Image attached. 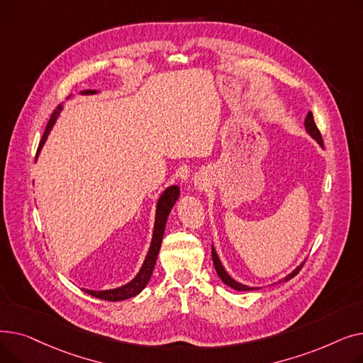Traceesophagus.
Here are the masks:
<instances>
[{
    "instance_id": "esophagus-1",
    "label": "esophagus",
    "mask_w": 363,
    "mask_h": 363,
    "mask_svg": "<svg viewBox=\"0 0 363 363\" xmlns=\"http://www.w3.org/2000/svg\"><path fill=\"white\" fill-rule=\"evenodd\" d=\"M194 185H196L197 188H203V186H204V179H201V177H196V178H194Z\"/></svg>"
}]
</instances>
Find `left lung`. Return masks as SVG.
Masks as SVG:
<instances>
[{"instance_id": "left-lung-1", "label": "left lung", "mask_w": 363, "mask_h": 363, "mask_svg": "<svg viewBox=\"0 0 363 363\" xmlns=\"http://www.w3.org/2000/svg\"><path fill=\"white\" fill-rule=\"evenodd\" d=\"M304 128H306V132L309 133V135L320 145V147H323V141H322V135H320V132H319V129L316 128V123H315V121H313V114H312V111H309L308 113V116H306V119H304ZM212 259H213V264H215V269H216V274L219 275V278L222 279V282L223 284H226L228 287H231V289H234V290H238V291H252V290H259V289H255V287H249V285H244V284H241V282H238V281H235L234 278H231L230 275H228V272L225 271V268L222 266V263H220V260H219V256H218V253H216V250H215V247L212 245ZM303 264H304V262L300 264V266H297V268L290 274V275H287L284 278V281H289V279H291L293 277H296L298 272H300V269L303 268ZM281 282V281H279Z\"/></svg>"}]
</instances>
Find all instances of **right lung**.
Segmentation results:
<instances>
[{
  "label": "right lung",
  "mask_w": 363,
  "mask_h": 363,
  "mask_svg": "<svg viewBox=\"0 0 363 363\" xmlns=\"http://www.w3.org/2000/svg\"><path fill=\"white\" fill-rule=\"evenodd\" d=\"M81 94L92 95V94H97V91H95V89H85ZM67 99H70V95H69ZM60 111H62V106L57 107L54 110V113L51 114V119L47 123V128H45V132H44V135H43V140L40 143V147H38L36 157H38V155H40L41 148L44 147V143L47 141V138L50 135V130L52 129V126L55 123V119L59 118ZM178 197H179V186L178 185L167 186L164 191H163V194L159 197L157 206H156L155 231H152V238H151L148 253L145 256V260H144V263L141 266L140 272L137 274V277L133 278L130 282H128V284H125V285H122V287H118V289L103 290V291L84 290L85 293H88L92 297H97V298L107 300V301H121V300H126V298H130L133 296L140 294L145 289V285L148 284V281L151 278L152 269H155V264H156V260H157V255H159L160 245H162V240H163V234H164V226H166L167 216H169V213L172 211V207H174V204L177 203Z\"/></svg>",
  "instance_id": "add662e5"
}]
</instances>
